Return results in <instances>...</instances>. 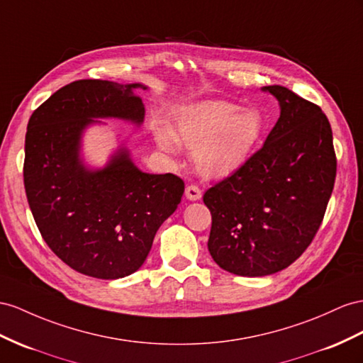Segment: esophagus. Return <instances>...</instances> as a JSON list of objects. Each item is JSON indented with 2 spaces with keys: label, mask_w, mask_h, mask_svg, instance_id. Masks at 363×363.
I'll return each mask as SVG.
<instances>
[{
  "label": "esophagus",
  "mask_w": 363,
  "mask_h": 363,
  "mask_svg": "<svg viewBox=\"0 0 363 363\" xmlns=\"http://www.w3.org/2000/svg\"><path fill=\"white\" fill-rule=\"evenodd\" d=\"M185 196L190 201H198L202 196V190L198 187V185H187V189H185Z\"/></svg>",
  "instance_id": "1"
}]
</instances>
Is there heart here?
Here are the masks:
<instances>
[{"instance_id":"heart-1","label":"heart","mask_w":363,"mask_h":363,"mask_svg":"<svg viewBox=\"0 0 363 363\" xmlns=\"http://www.w3.org/2000/svg\"><path fill=\"white\" fill-rule=\"evenodd\" d=\"M262 132V119L255 110H239L227 101H208L184 110L171 138L157 133L164 150L176 143L194 150V164L206 176H224L242 164Z\"/></svg>"}]
</instances>
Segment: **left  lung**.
<instances>
[{"mask_svg": "<svg viewBox=\"0 0 363 363\" xmlns=\"http://www.w3.org/2000/svg\"><path fill=\"white\" fill-rule=\"evenodd\" d=\"M281 116L262 148L203 194L211 213L208 252L239 276L284 270L318 233L336 179L333 132L322 108L268 86Z\"/></svg>", "mask_w": 363, "mask_h": 363, "instance_id": "8db88e82", "label": "left lung"}]
</instances>
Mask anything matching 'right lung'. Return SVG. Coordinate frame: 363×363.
I'll return each instance as SVG.
<instances>
[{"label": "right lung", "mask_w": 363, "mask_h": 363, "mask_svg": "<svg viewBox=\"0 0 363 363\" xmlns=\"http://www.w3.org/2000/svg\"><path fill=\"white\" fill-rule=\"evenodd\" d=\"M135 89L145 90L73 81L44 101L27 124L23 174L36 227L64 264L96 279L135 273L184 194L179 176L144 173L124 148L102 170H87L79 161L81 133L93 118L143 123Z\"/></svg>", "instance_id": "right-lung-1"}]
</instances>
